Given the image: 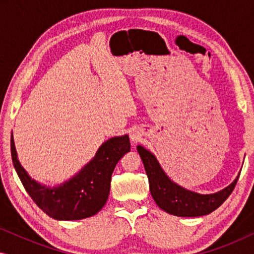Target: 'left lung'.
Listing matches in <instances>:
<instances>
[{
	"label": "left lung",
	"instance_id": "8db88e82",
	"mask_svg": "<svg viewBox=\"0 0 254 254\" xmlns=\"http://www.w3.org/2000/svg\"><path fill=\"white\" fill-rule=\"evenodd\" d=\"M149 179V189L157 206L166 213L182 217H196L217 209L234 190L239 176L228 187L214 194H199L173 183L150 151L137 145Z\"/></svg>",
	"mask_w": 254,
	"mask_h": 254
}]
</instances>
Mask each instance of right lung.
Returning a JSON list of instances; mask_svg holds the SVG:
<instances>
[{
	"instance_id": "add662e5",
	"label": "right lung",
	"mask_w": 254,
	"mask_h": 254,
	"mask_svg": "<svg viewBox=\"0 0 254 254\" xmlns=\"http://www.w3.org/2000/svg\"><path fill=\"white\" fill-rule=\"evenodd\" d=\"M11 158L24 189L38 207L55 220L74 221L93 216L109 199L111 178L117 163L130 150L128 135L110 138L75 177L60 186L40 185L27 175L17 158L11 134Z\"/></svg>"
}]
</instances>
